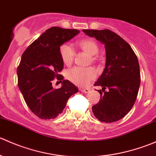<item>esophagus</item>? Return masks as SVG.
<instances>
[{"label":"esophagus","mask_w":156,"mask_h":156,"mask_svg":"<svg viewBox=\"0 0 156 156\" xmlns=\"http://www.w3.org/2000/svg\"><path fill=\"white\" fill-rule=\"evenodd\" d=\"M80 90H81V92H84V93H88L90 91L88 89H83V88L82 89H80Z\"/></svg>","instance_id":"34e87169"}]
</instances>
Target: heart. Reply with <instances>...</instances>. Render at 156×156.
I'll list each match as a JSON object with an SVG mask.
<instances>
[{"instance_id":"b5f03b06","label":"heart","mask_w":156,"mask_h":156,"mask_svg":"<svg viewBox=\"0 0 156 156\" xmlns=\"http://www.w3.org/2000/svg\"><path fill=\"white\" fill-rule=\"evenodd\" d=\"M78 48L86 52L90 56V62H96L98 60L99 45L95 40L92 38L81 39L78 42ZM59 55L62 62L66 66H70L75 59V53L74 49L69 44H62L59 49ZM97 76L96 71L92 67L80 68L75 67L66 72V78L71 82L81 87H85L92 82Z\"/></svg>"}]
</instances>
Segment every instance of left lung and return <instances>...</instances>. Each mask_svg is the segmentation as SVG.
I'll use <instances>...</instances> for the list:
<instances>
[{
	"label": "left lung",
	"mask_w": 156,
	"mask_h": 156,
	"mask_svg": "<svg viewBox=\"0 0 156 156\" xmlns=\"http://www.w3.org/2000/svg\"><path fill=\"white\" fill-rule=\"evenodd\" d=\"M82 31L106 48V67L94 84L103 87L98 90L100 100L93 106V112L100 122H115L125 117L136 101L140 84L138 59L129 44L111 30ZM106 89L109 90L105 91Z\"/></svg>",
	"instance_id": "left-lung-1"
}]
</instances>
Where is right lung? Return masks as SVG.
I'll return each instance as SVG.
<instances>
[{
  "label": "right lung",
  "mask_w": 156,
  "mask_h": 156,
  "mask_svg": "<svg viewBox=\"0 0 156 156\" xmlns=\"http://www.w3.org/2000/svg\"><path fill=\"white\" fill-rule=\"evenodd\" d=\"M77 29L52 27L28 47L17 68L18 87L31 112L41 119H51L62 112L69 97L78 87L64 80L59 72L63 62L59 47L78 34ZM54 79L62 82L60 88L51 86Z\"/></svg>",
  "instance_id": "obj_1"
}]
</instances>
